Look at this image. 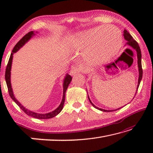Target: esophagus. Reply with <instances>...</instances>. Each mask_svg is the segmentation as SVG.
<instances>
[{"label": "esophagus", "instance_id": "1", "mask_svg": "<svg viewBox=\"0 0 153 153\" xmlns=\"http://www.w3.org/2000/svg\"><path fill=\"white\" fill-rule=\"evenodd\" d=\"M80 71V69L77 67H73L70 71V75L71 76H75L76 74L78 73Z\"/></svg>", "mask_w": 153, "mask_h": 153}]
</instances>
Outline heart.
<instances>
[{
  "instance_id": "1",
  "label": "heart",
  "mask_w": 153,
  "mask_h": 153,
  "mask_svg": "<svg viewBox=\"0 0 153 153\" xmlns=\"http://www.w3.org/2000/svg\"><path fill=\"white\" fill-rule=\"evenodd\" d=\"M75 51L86 49L84 57L90 63L101 65L112 60L122 45L120 30L114 25L96 27L77 33L68 40Z\"/></svg>"
}]
</instances>
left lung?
<instances>
[{
	"label": "left lung",
	"instance_id": "obj_1",
	"mask_svg": "<svg viewBox=\"0 0 153 153\" xmlns=\"http://www.w3.org/2000/svg\"><path fill=\"white\" fill-rule=\"evenodd\" d=\"M123 36H124V38H125V40H127L126 45L127 46H130V47L134 48V50H136V53H137V58H138V71H139V77H138V86H137V89H136V91H137V90H138V89L139 85H140V82H141L142 77V63H141V59H142L141 51H140V46L138 45V44L137 43L136 41L134 39L132 36L130 35V33H129L126 30H124V31H123ZM88 99L90 100V102L91 103V105L93 106V107H94L96 108H97V109H98V110H100V111H104V112H111V111H117L118 109H120V108H122V107H120V108H117V109H114V110H105V109H102V108H98L97 107H96V106L94 104H93L91 100H90V98L88 97Z\"/></svg>",
	"mask_w": 153,
	"mask_h": 153
}]
</instances>
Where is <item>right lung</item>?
<instances>
[{
  "label": "right lung",
  "instance_id": "obj_1",
  "mask_svg": "<svg viewBox=\"0 0 153 153\" xmlns=\"http://www.w3.org/2000/svg\"><path fill=\"white\" fill-rule=\"evenodd\" d=\"M35 33H38V32H34L33 31H32V32H30L29 33H27V34H25L24 37H23L22 39H21L19 42L16 44V45L15 46V47L13 48V49L11 56H10L8 64H7L6 71H5V80H6V83L7 85V88H8L10 97H11L13 100V101L16 103L18 106H19L21 109H22L23 111H24L25 113H26L27 115L31 116V117H34L36 119H40V120H46V119H51L55 117V116L57 115L58 114L62 111V109H63L64 102H65V98L66 90L67 89V88H68L69 84L71 83L72 77L71 76H69L68 74H66V76L63 79V98H62L61 104L59 105V107L56 108V109L51 111L50 113L42 114V113H37L33 112V111L28 110L27 108L24 107V106L21 104V103L16 99V98H15L14 96L13 92L11 83V66H12V61H13V55L14 53H15L16 52L19 51L23 46H24L25 44L27 43L33 36H35L36 34Z\"/></svg>",
  "mask_w": 153,
  "mask_h": 153
}]
</instances>
